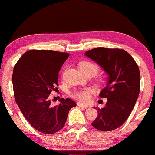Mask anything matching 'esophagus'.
Returning a JSON list of instances; mask_svg holds the SVG:
<instances>
[{"label":"esophagus","instance_id":"1","mask_svg":"<svg viewBox=\"0 0 155 155\" xmlns=\"http://www.w3.org/2000/svg\"><path fill=\"white\" fill-rule=\"evenodd\" d=\"M77 105L78 106V107H85V108L88 107V104H82V103H81V102H78Z\"/></svg>","mask_w":155,"mask_h":155}]
</instances>
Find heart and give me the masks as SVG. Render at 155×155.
Returning a JSON list of instances; mask_svg holds the SVG:
<instances>
[{
	"mask_svg": "<svg viewBox=\"0 0 155 155\" xmlns=\"http://www.w3.org/2000/svg\"><path fill=\"white\" fill-rule=\"evenodd\" d=\"M80 69L84 74L91 73L94 75L99 71V66L95 63L90 61H84L80 64ZM92 90L88 87L75 90L71 92V97L80 102H86L89 101Z\"/></svg>",
	"mask_w": 155,
	"mask_h": 155,
	"instance_id": "heart-1",
	"label": "heart"
}]
</instances>
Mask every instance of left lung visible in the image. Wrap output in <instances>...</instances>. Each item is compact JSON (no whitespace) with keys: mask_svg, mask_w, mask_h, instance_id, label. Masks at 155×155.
<instances>
[{"mask_svg":"<svg viewBox=\"0 0 155 155\" xmlns=\"http://www.w3.org/2000/svg\"><path fill=\"white\" fill-rule=\"evenodd\" d=\"M85 55L109 75L107 85L100 93L107 102L102 109L95 107L98 114L92 125L100 131H112L125 122L134 107L140 94L139 67L123 49L99 47L87 51Z\"/></svg>","mask_w":155,"mask_h":155,"instance_id":"obj_1","label":"left lung"}]
</instances>
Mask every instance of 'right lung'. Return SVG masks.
<instances>
[{
	"mask_svg": "<svg viewBox=\"0 0 155 155\" xmlns=\"http://www.w3.org/2000/svg\"><path fill=\"white\" fill-rule=\"evenodd\" d=\"M67 53L51 50H31L14 66L15 100L30 124L44 134H54L65 126L68 112L75 107L73 100L60 99L53 107L50 94L58 86V75L69 57Z\"/></svg>",
	"mask_w": 155,
	"mask_h": 155,
	"instance_id": "right-lung-1",
	"label": "right lung"
}]
</instances>
